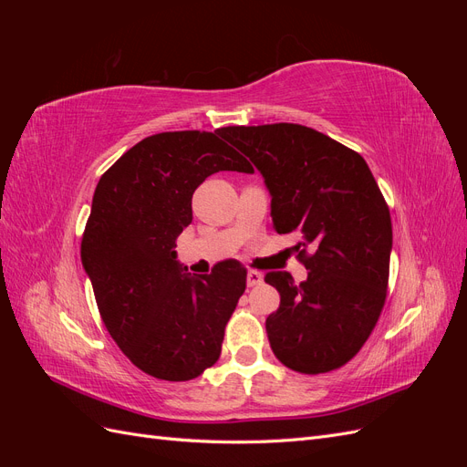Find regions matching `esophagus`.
<instances>
[{
	"label": "esophagus",
	"mask_w": 467,
	"mask_h": 467,
	"mask_svg": "<svg viewBox=\"0 0 467 467\" xmlns=\"http://www.w3.org/2000/svg\"><path fill=\"white\" fill-rule=\"evenodd\" d=\"M261 282H263V273H259V271H249L247 273V286L249 288L261 285Z\"/></svg>",
	"instance_id": "obj_1"
}]
</instances>
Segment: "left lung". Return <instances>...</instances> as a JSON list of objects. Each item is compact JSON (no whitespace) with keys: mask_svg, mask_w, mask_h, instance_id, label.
Here are the masks:
<instances>
[{"mask_svg":"<svg viewBox=\"0 0 467 467\" xmlns=\"http://www.w3.org/2000/svg\"><path fill=\"white\" fill-rule=\"evenodd\" d=\"M218 134L261 171L275 230L302 237V285L288 273L265 275L280 294L266 317L275 357L302 374L341 368L376 327L388 290L391 218L368 163L302 124L228 126Z\"/></svg>","mask_w":467,"mask_h":467,"instance_id":"1","label":"left lung"}]
</instances>
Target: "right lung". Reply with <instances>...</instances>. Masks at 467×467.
<instances>
[{
  "label": "right lung",
  "mask_w": 467,
  "mask_h": 467,
  "mask_svg": "<svg viewBox=\"0 0 467 467\" xmlns=\"http://www.w3.org/2000/svg\"><path fill=\"white\" fill-rule=\"evenodd\" d=\"M218 132H161L130 148L99 179L81 239L107 331L160 379H192L220 358L225 323L245 292L244 265L222 261L192 276L175 251L196 187L218 171L253 173Z\"/></svg>",
  "instance_id": "1"
}]
</instances>
